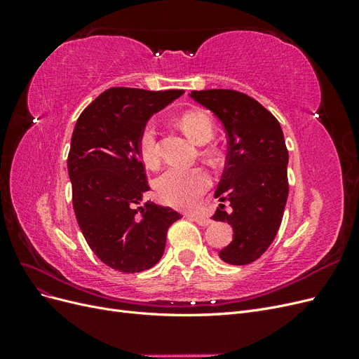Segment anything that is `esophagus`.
<instances>
[{
	"mask_svg": "<svg viewBox=\"0 0 359 359\" xmlns=\"http://www.w3.org/2000/svg\"><path fill=\"white\" fill-rule=\"evenodd\" d=\"M193 220L196 222L199 226H208V224H211V220L208 219V217H205V215H193Z\"/></svg>",
	"mask_w": 359,
	"mask_h": 359,
	"instance_id": "1",
	"label": "esophagus"
}]
</instances>
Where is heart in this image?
<instances>
[{"label": "heart", "instance_id": "b5f03b06", "mask_svg": "<svg viewBox=\"0 0 359 359\" xmlns=\"http://www.w3.org/2000/svg\"><path fill=\"white\" fill-rule=\"evenodd\" d=\"M180 126L191 140L205 145L214 136V124L203 111H190L180 119ZM139 154L149 168L158 165V140L154 121L147 123L140 130L137 140ZM211 187V177L202 168L182 169L169 168L157 178L156 189L163 202L175 208H194L203 194Z\"/></svg>", "mask_w": 359, "mask_h": 359}]
</instances>
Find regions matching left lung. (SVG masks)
Wrapping results in <instances>:
<instances>
[{"label":"left lung","instance_id":"left-lung-1","mask_svg":"<svg viewBox=\"0 0 359 359\" xmlns=\"http://www.w3.org/2000/svg\"><path fill=\"white\" fill-rule=\"evenodd\" d=\"M190 97L220 119L227 135L226 165L214 194L222 203L212 220L229 223L233 240L219 256L231 265L252 264L274 241L283 219L289 193L283 130L244 93L205 90Z\"/></svg>","mask_w":359,"mask_h":359}]
</instances>
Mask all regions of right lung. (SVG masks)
Masks as SVG:
<instances>
[{
    "label": "right lung",
    "instance_id": "obj_1",
    "mask_svg": "<svg viewBox=\"0 0 359 359\" xmlns=\"http://www.w3.org/2000/svg\"><path fill=\"white\" fill-rule=\"evenodd\" d=\"M182 94L116 86L76 121L67 158L76 220L94 255L119 273L154 266L181 219L168 206L142 203L149 186L137 140L148 119Z\"/></svg>",
    "mask_w": 359,
    "mask_h": 359
}]
</instances>
